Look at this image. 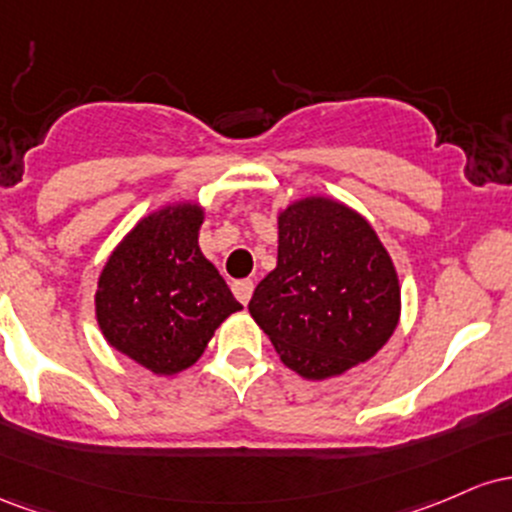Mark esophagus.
Masks as SVG:
<instances>
[{
	"label": "esophagus",
	"mask_w": 512,
	"mask_h": 512,
	"mask_svg": "<svg viewBox=\"0 0 512 512\" xmlns=\"http://www.w3.org/2000/svg\"><path fill=\"white\" fill-rule=\"evenodd\" d=\"M232 292H234V297H237V300H239L241 304H249L251 295H254V280H251V278L234 280V283H232Z\"/></svg>",
	"instance_id": "obj_1"
}]
</instances>
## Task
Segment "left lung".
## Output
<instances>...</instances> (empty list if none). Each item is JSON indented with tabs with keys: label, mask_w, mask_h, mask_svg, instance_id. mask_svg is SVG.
I'll list each match as a JSON object with an SVG mask.
<instances>
[{
	"label": "left lung",
	"mask_w": 512,
	"mask_h": 512,
	"mask_svg": "<svg viewBox=\"0 0 512 512\" xmlns=\"http://www.w3.org/2000/svg\"><path fill=\"white\" fill-rule=\"evenodd\" d=\"M251 317L307 380L365 363L399 321V280L358 212L307 198L278 217V266L256 285Z\"/></svg>",
	"instance_id": "left-lung-1"
}]
</instances>
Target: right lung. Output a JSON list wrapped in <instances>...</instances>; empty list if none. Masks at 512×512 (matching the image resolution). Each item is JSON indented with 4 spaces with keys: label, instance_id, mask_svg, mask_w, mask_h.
Listing matches in <instances>:
<instances>
[{
    "label": "right lung",
    "instance_id": "add662e5",
    "mask_svg": "<svg viewBox=\"0 0 512 512\" xmlns=\"http://www.w3.org/2000/svg\"><path fill=\"white\" fill-rule=\"evenodd\" d=\"M198 205L145 217L103 268L96 319L106 341L157 375L186 370L241 304L200 254Z\"/></svg>",
    "mask_w": 512,
    "mask_h": 512
}]
</instances>
